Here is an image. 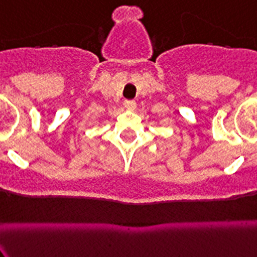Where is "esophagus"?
Listing matches in <instances>:
<instances>
[{"label": "esophagus", "instance_id": "34e87169", "mask_svg": "<svg viewBox=\"0 0 257 257\" xmlns=\"http://www.w3.org/2000/svg\"><path fill=\"white\" fill-rule=\"evenodd\" d=\"M123 106L126 107L127 109H135L136 103H135V101H124Z\"/></svg>", "mask_w": 257, "mask_h": 257}]
</instances>
